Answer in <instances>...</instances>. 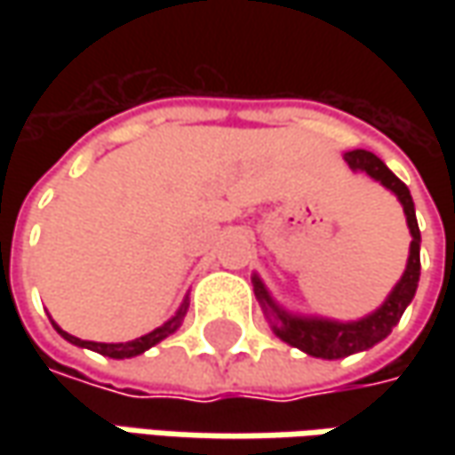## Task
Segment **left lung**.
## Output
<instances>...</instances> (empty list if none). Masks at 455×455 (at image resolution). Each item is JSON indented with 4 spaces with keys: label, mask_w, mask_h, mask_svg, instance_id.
<instances>
[{
    "label": "left lung",
    "mask_w": 455,
    "mask_h": 455,
    "mask_svg": "<svg viewBox=\"0 0 455 455\" xmlns=\"http://www.w3.org/2000/svg\"><path fill=\"white\" fill-rule=\"evenodd\" d=\"M349 169L355 172H367L372 180L382 182L387 189H393L397 195V200L403 202L405 218H408V228H411V258H408V268L403 273L400 283L395 286V291L387 296V301L377 308L375 314H370L367 319L352 323H337V322H322V319H293L286 316L283 311H278L273 301L268 299V293L263 289V283L255 278V293L258 299L266 306H271L273 311L278 314L281 326H273L275 334L283 341H289L291 347L304 349L306 355L322 359H339L349 357L355 352L370 349L372 344L382 341L393 326L400 322L403 311L408 308V304L415 296L418 289V278H420V230H418V220H415V207H412L411 189L395 177L387 166L382 164V159H377L372 151H349L344 154Z\"/></svg>",
    "instance_id": "left-lung-1"
}]
</instances>
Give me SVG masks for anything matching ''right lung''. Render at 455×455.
<instances>
[{"mask_svg": "<svg viewBox=\"0 0 455 455\" xmlns=\"http://www.w3.org/2000/svg\"><path fill=\"white\" fill-rule=\"evenodd\" d=\"M187 308V306H184ZM184 308H180V314L172 319V322H166L164 326H159V329H154L149 334H144V337H139V339L126 341V344H103V341H85L78 339V337H73V334H68V331H62L60 326H55L58 329V334H60L62 339H68L70 344H76V347H85V349H93L98 355H103V357H114V359H126V357H136V355H141V352H147L149 347H154L156 341H162L164 337H169L177 326H180V319H182Z\"/></svg>", "mask_w": 455, "mask_h": 455, "instance_id": "add662e5", "label": "right lung"}]
</instances>
